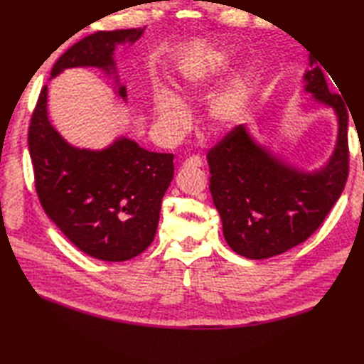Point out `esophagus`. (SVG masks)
<instances>
[{
	"instance_id": "esophagus-1",
	"label": "esophagus",
	"mask_w": 364,
	"mask_h": 364,
	"mask_svg": "<svg viewBox=\"0 0 364 364\" xmlns=\"http://www.w3.org/2000/svg\"><path fill=\"white\" fill-rule=\"evenodd\" d=\"M183 166H188V168H199L203 166V159L199 156H191L187 160L183 161Z\"/></svg>"
}]
</instances>
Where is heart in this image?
I'll return each mask as SVG.
<instances>
[{
	"instance_id": "obj_1",
	"label": "heart",
	"mask_w": 364,
	"mask_h": 364,
	"mask_svg": "<svg viewBox=\"0 0 364 364\" xmlns=\"http://www.w3.org/2000/svg\"><path fill=\"white\" fill-rule=\"evenodd\" d=\"M230 67L228 51L210 54L204 59L193 60L182 65L179 71V98L166 87H159L154 93V119L159 131L166 139H177L187 131L190 114L185 101L196 98L207 88L218 82ZM255 71L252 68L240 70L224 84L221 90L210 96L205 107V118L215 131H224L243 121L254 96Z\"/></svg>"
}]
</instances>
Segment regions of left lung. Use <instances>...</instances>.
<instances>
[{
    "label": "left lung",
    "mask_w": 364,
    "mask_h": 364,
    "mask_svg": "<svg viewBox=\"0 0 364 364\" xmlns=\"http://www.w3.org/2000/svg\"><path fill=\"white\" fill-rule=\"evenodd\" d=\"M310 67L304 90L338 117L336 146L327 165L313 173L288 165L258 144L245 124L233 127L207 154L210 191L224 238L232 250L252 260L284 254L313 235L349 174L346 104L330 93L316 60L310 59Z\"/></svg>",
    "instance_id": "1"
}]
</instances>
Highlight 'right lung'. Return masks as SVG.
I'll list each match as a JSON object with an SVG mask.
<instances>
[{
	"label": "right lung",
	"mask_w": 364,
	"mask_h": 364,
	"mask_svg": "<svg viewBox=\"0 0 364 364\" xmlns=\"http://www.w3.org/2000/svg\"><path fill=\"white\" fill-rule=\"evenodd\" d=\"M143 31H100L87 36L60 55L51 77L76 67L117 75V45L135 43ZM118 95L126 100L124 85L118 84ZM46 102L45 85L28 132L40 204L63 235L87 255L104 262L131 260L156 237L161 199L174 176V156L151 152L127 136L101 151L71 146L51 126Z\"/></svg>",
	"instance_id": "right-lung-1"
}]
</instances>
